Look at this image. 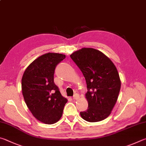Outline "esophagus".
<instances>
[{
	"mask_svg": "<svg viewBox=\"0 0 146 146\" xmlns=\"http://www.w3.org/2000/svg\"><path fill=\"white\" fill-rule=\"evenodd\" d=\"M78 95H77V94H75V95H73V100H76V99H78Z\"/></svg>",
	"mask_w": 146,
	"mask_h": 146,
	"instance_id": "1",
	"label": "esophagus"
}]
</instances>
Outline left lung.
<instances>
[{
  "mask_svg": "<svg viewBox=\"0 0 146 146\" xmlns=\"http://www.w3.org/2000/svg\"><path fill=\"white\" fill-rule=\"evenodd\" d=\"M70 57L87 84L88 108L80 113V116L90 122L104 120L111 114L120 92L121 82L117 68L104 54L93 48H82Z\"/></svg>",
  "mask_w": 146,
  "mask_h": 146,
  "instance_id": "8db88e82",
  "label": "left lung"
}]
</instances>
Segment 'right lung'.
Here are the masks:
<instances>
[{"mask_svg": "<svg viewBox=\"0 0 146 146\" xmlns=\"http://www.w3.org/2000/svg\"><path fill=\"white\" fill-rule=\"evenodd\" d=\"M62 54L48 53L29 65L22 78V91L27 106L40 122L52 124L61 118L68 100L54 82L56 66L65 58Z\"/></svg>", "mask_w": 146, "mask_h": 146, "instance_id": "1", "label": "right lung"}]
</instances>
